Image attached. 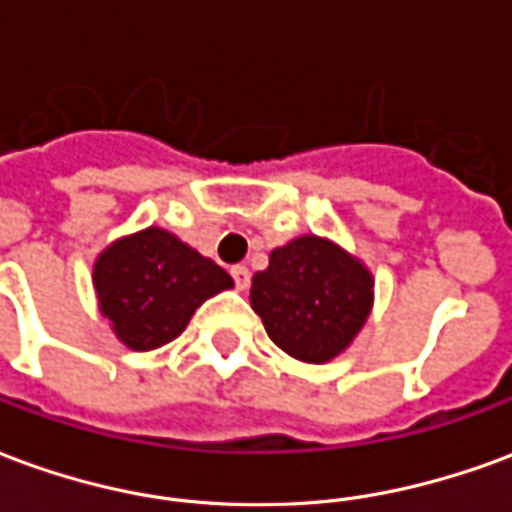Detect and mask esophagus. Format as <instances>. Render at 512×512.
Instances as JSON below:
<instances>
[{"instance_id":"esophagus-1","label":"esophagus","mask_w":512,"mask_h":512,"mask_svg":"<svg viewBox=\"0 0 512 512\" xmlns=\"http://www.w3.org/2000/svg\"><path fill=\"white\" fill-rule=\"evenodd\" d=\"M230 274H233V279H235V288L238 290L249 288V277H252V274H249V268L233 266V271H230Z\"/></svg>"}]
</instances>
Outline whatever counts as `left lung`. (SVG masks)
<instances>
[{
    "label": "left lung",
    "instance_id": "8db88e82",
    "mask_svg": "<svg viewBox=\"0 0 512 512\" xmlns=\"http://www.w3.org/2000/svg\"><path fill=\"white\" fill-rule=\"evenodd\" d=\"M376 279L348 249L321 235L277 246L252 277L249 304L271 343L285 354L326 365L354 343L373 312Z\"/></svg>",
    "mask_w": 512,
    "mask_h": 512
}]
</instances>
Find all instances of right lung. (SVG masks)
<instances>
[{
    "mask_svg": "<svg viewBox=\"0 0 512 512\" xmlns=\"http://www.w3.org/2000/svg\"><path fill=\"white\" fill-rule=\"evenodd\" d=\"M93 288L117 340L131 351H153L189 326L202 301L233 288V277L178 235L145 227L95 257Z\"/></svg>",
    "mask_w": 512,
    "mask_h": 512,
    "instance_id": "right-lung-1",
    "label": "right lung"
}]
</instances>
